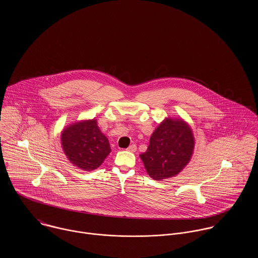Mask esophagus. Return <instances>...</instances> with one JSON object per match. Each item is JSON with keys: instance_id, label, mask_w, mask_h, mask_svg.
Listing matches in <instances>:
<instances>
[{"instance_id": "esophagus-1", "label": "esophagus", "mask_w": 258, "mask_h": 258, "mask_svg": "<svg viewBox=\"0 0 258 258\" xmlns=\"http://www.w3.org/2000/svg\"><path fill=\"white\" fill-rule=\"evenodd\" d=\"M136 149H137V147H136V145H135V144H133V145H131L130 147L127 148L126 150L128 151V152H132V153H135V151H136Z\"/></svg>"}]
</instances>
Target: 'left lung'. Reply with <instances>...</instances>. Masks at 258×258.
<instances>
[{
    "label": "left lung",
    "instance_id": "obj_1",
    "mask_svg": "<svg viewBox=\"0 0 258 258\" xmlns=\"http://www.w3.org/2000/svg\"><path fill=\"white\" fill-rule=\"evenodd\" d=\"M194 147L189 126L183 120L166 119L156 128L140 158L149 176L160 181L181 172L190 160Z\"/></svg>",
    "mask_w": 258,
    "mask_h": 258
}]
</instances>
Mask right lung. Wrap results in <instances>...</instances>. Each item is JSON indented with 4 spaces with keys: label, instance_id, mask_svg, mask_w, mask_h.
<instances>
[{
    "label": "right lung",
    "instance_id": "right-lung-1",
    "mask_svg": "<svg viewBox=\"0 0 258 258\" xmlns=\"http://www.w3.org/2000/svg\"><path fill=\"white\" fill-rule=\"evenodd\" d=\"M61 139L68 159L86 171L97 169L111 152L107 137L100 133L94 119L68 126Z\"/></svg>",
    "mask_w": 258,
    "mask_h": 258
}]
</instances>
